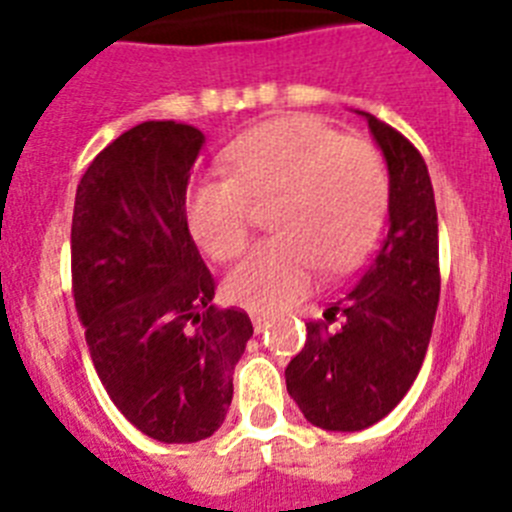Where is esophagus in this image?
<instances>
[{
	"label": "esophagus",
	"mask_w": 512,
	"mask_h": 512,
	"mask_svg": "<svg viewBox=\"0 0 512 512\" xmlns=\"http://www.w3.org/2000/svg\"><path fill=\"white\" fill-rule=\"evenodd\" d=\"M251 323H253V330H256V333H261V330H264L266 325H269V315H266V312H256V310H253L251 312Z\"/></svg>",
	"instance_id": "1"
}]
</instances>
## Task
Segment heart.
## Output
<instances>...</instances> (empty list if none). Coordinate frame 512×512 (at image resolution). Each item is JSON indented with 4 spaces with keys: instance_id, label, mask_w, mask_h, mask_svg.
Wrapping results in <instances>:
<instances>
[{
    "instance_id": "heart-1",
    "label": "heart",
    "mask_w": 512,
    "mask_h": 512,
    "mask_svg": "<svg viewBox=\"0 0 512 512\" xmlns=\"http://www.w3.org/2000/svg\"><path fill=\"white\" fill-rule=\"evenodd\" d=\"M230 174L194 182L187 220L217 261L246 248L253 200H274L271 228L225 277V295L248 310H282L310 289L320 264L351 269L372 248L390 205V174L372 143L343 138L310 115L248 130L228 151Z\"/></svg>"
}]
</instances>
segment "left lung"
Instances as JSON below:
<instances>
[{
  "mask_svg": "<svg viewBox=\"0 0 512 512\" xmlns=\"http://www.w3.org/2000/svg\"><path fill=\"white\" fill-rule=\"evenodd\" d=\"M390 174V228L372 264L325 320L307 323L305 348L284 369L289 397L323 431H361L397 408L423 366L436 320L438 215L423 156L369 112ZM339 320L336 329L329 325Z\"/></svg>",
  "mask_w": 512,
  "mask_h": 512,
  "instance_id": "8db88e82",
  "label": "left lung"
}]
</instances>
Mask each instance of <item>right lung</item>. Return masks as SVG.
<instances>
[{
    "label": "right lung",
    "instance_id": "1",
    "mask_svg": "<svg viewBox=\"0 0 512 512\" xmlns=\"http://www.w3.org/2000/svg\"><path fill=\"white\" fill-rule=\"evenodd\" d=\"M205 135L140 122L94 158L76 187L71 284L89 356L115 408L161 443L223 425L253 325L212 305L215 279L187 225L189 171Z\"/></svg>",
    "mask_w": 512,
    "mask_h": 512
}]
</instances>
